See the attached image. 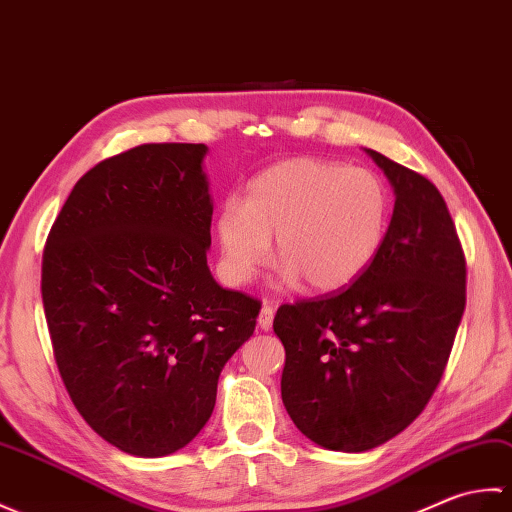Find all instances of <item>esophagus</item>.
Returning <instances> with one entry per match:
<instances>
[{
    "mask_svg": "<svg viewBox=\"0 0 512 512\" xmlns=\"http://www.w3.org/2000/svg\"><path fill=\"white\" fill-rule=\"evenodd\" d=\"M274 315H276L274 306L263 304V309H260V315H258L260 331H271V326H274Z\"/></svg>",
    "mask_w": 512,
    "mask_h": 512,
    "instance_id": "obj_1",
    "label": "esophagus"
}]
</instances>
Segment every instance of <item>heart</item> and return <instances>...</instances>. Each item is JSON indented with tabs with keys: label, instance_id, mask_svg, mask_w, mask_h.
<instances>
[{
	"label": "heart",
	"instance_id": "b5f03b06",
	"mask_svg": "<svg viewBox=\"0 0 512 512\" xmlns=\"http://www.w3.org/2000/svg\"><path fill=\"white\" fill-rule=\"evenodd\" d=\"M392 199L366 168L293 157L249 181L245 199L217 212L223 274L245 285L269 260V238L287 285L317 293L348 287L383 249Z\"/></svg>",
	"mask_w": 512,
	"mask_h": 512
}]
</instances>
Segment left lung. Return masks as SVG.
<instances>
[{"label": "left lung", "instance_id": "left-lung-1", "mask_svg": "<svg viewBox=\"0 0 512 512\" xmlns=\"http://www.w3.org/2000/svg\"><path fill=\"white\" fill-rule=\"evenodd\" d=\"M394 188L374 263L324 298L282 304V403L333 451L383 445L425 410L467 304V260L447 203L423 175L366 149Z\"/></svg>", "mask_w": 512, "mask_h": 512}]
</instances>
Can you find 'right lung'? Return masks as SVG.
Here are the masks:
<instances>
[{
	"label": "right lung",
	"instance_id": "1",
	"mask_svg": "<svg viewBox=\"0 0 512 512\" xmlns=\"http://www.w3.org/2000/svg\"><path fill=\"white\" fill-rule=\"evenodd\" d=\"M206 144H142L76 181L43 249L54 359L76 410L124 453L160 458L212 416L260 302L208 267Z\"/></svg>",
	"mask_w": 512,
	"mask_h": 512
}]
</instances>
